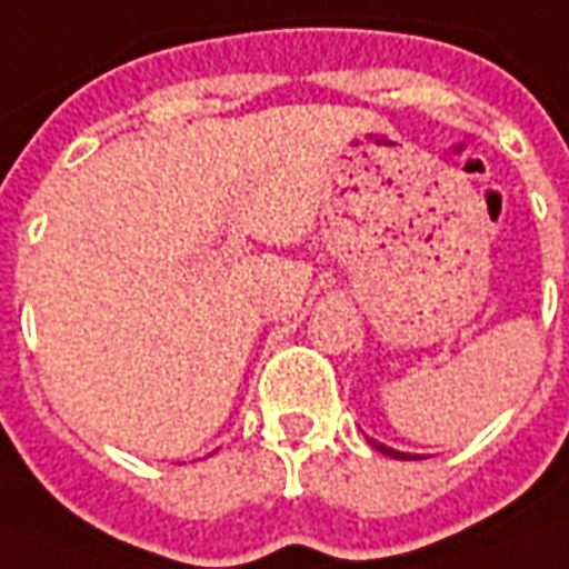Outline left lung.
<instances>
[{
	"label": "left lung",
	"mask_w": 569,
	"mask_h": 569,
	"mask_svg": "<svg viewBox=\"0 0 569 569\" xmlns=\"http://www.w3.org/2000/svg\"><path fill=\"white\" fill-rule=\"evenodd\" d=\"M369 443H372V450H379L381 456H391V459H403V462H416V459H422V456H416V452H400L395 450V447H385V443L372 440V437H369Z\"/></svg>",
	"instance_id": "1"
}]
</instances>
